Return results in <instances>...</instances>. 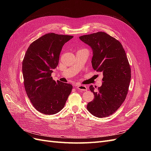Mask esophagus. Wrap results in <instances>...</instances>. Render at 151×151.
Instances as JSON below:
<instances>
[{
  "label": "esophagus",
  "instance_id": "esophagus-1",
  "mask_svg": "<svg viewBox=\"0 0 151 151\" xmlns=\"http://www.w3.org/2000/svg\"><path fill=\"white\" fill-rule=\"evenodd\" d=\"M77 89H79L80 91H85L87 90V87L84 85H77Z\"/></svg>",
  "mask_w": 151,
  "mask_h": 151
}]
</instances>
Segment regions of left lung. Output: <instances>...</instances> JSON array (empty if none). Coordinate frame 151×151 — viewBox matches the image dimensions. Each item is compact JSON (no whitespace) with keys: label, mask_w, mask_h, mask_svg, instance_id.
Here are the masks:
<instances>
[{"label":"left lung","mask_w":151,"mask_h":151,"mask_svg":"<svg viewBox=\"0 0 151 151\" xmlns=\"http://www.w3.org/2000/svg\"><path fill=\"white\" fill-rule=\"evenodd\" d=\"M79 39L93 50L94 70L103 75L98 91L93 85L89 87L94 96L87 109L95 116L107 117L120 107L129 91L131 69L126 53L119 41L104 32L83 35Z\"/></svg>","instance_id":"1"}]
</instances>
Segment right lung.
Here are the masks:
<instances>
[{
	"instance_id": "obj_1",
	"label": "right lung",
	"mask_w": 151,
	"mask_h": 151,
	"mask_svg": "<svg viewBox=\"0 0 151 151\" xmlns=\"http://www.w3.org/2000/svg\"><path fill=\"white\" fill-rule=\"evenodd\" d=\"M72 36L48 33L32 43L22 61V75L27 95L35 108L54 115L64 107L72 86L53 80L52 72L59 61L63 45Z\"/></svg>"
}]
</instances>
